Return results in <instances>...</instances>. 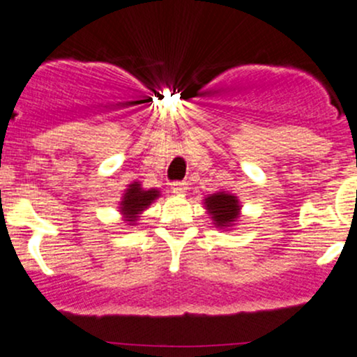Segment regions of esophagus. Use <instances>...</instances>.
Returning a JSON list of instances; mask_svg holds the SVG:
<instances>
[{
    "label": "esophagus",
    "instance_id": "obj_1",
    "mask_svg": "<svg viewBox=\"0 0 357 357\" xmlns=\"http://www.w3.org/2000/svg\"><path fill=\"white\" fill-rule=\"evenodd\" d=\"M188 190V183L186 181H174L171 183V191L176 192V195H183Z\"/></svg>",
    "mask_w": 357,
    "mask_h": 357
}]
</instances>
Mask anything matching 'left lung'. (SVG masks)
<instances>
[{
  "instance_id": "obj_1",
  "label": "left lung",
  "mask_w": 357,
  "mask_h": 357,
  "mask_svg": "<svg viewBox=\"0 0 357 357\" xmlns=\"http://www.w3.org/2000/svg\"><path fill=\"white\" fill-rule=\"evenodd\" d=\"M204 203H206L208 211L211 213L213 221L218 227H230L238 216V199L228 192H215L213 196H208Z\"/></svg>"
}]
</instances>
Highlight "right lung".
<instances>
[{
    "mask_svg": "<svg viewBox=\"0 0 357 357\" xmlns=\"http://www.w3.org/2000/svg\"><path fill=\"white\" fill-rule=\"evenodd\" d=\"M158 196H159L158 190L144 191L141 188V184H137V183L129 184L124 198H122V202H121V211L126 215V218H127L126 221L134 223L139 213L144 210V208L149 206V204L153 203Z\"/></svg>",
    "mask_w": 357,
    "mask_h": 357,
    "instance_id": "add662e5",
    "label": "right lung"
}]
</instances>
